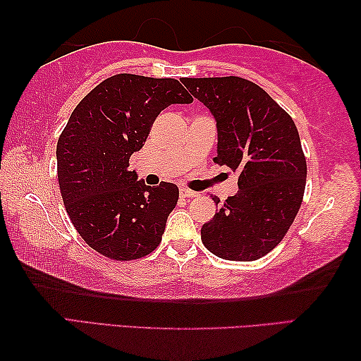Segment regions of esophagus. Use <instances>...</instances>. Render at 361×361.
Masks as SVG:
<instances>
[{"mask_svg": "<svg viewBox=\"0 0 361 361\" xmlns=\"http://www.w3.org/2000/svg\"><path fill=\"white\" fill-rule=\"evenodd\" d=\"M179 193H180V197H184V198H193V197H197V193H195L193 190H188V188H184V187L180 188Z\"/></svg>", "mask_w": 361, "mask_h": 361, "instance_id": "34e87169", "label": "esophagus"}]
</instances>
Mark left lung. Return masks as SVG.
I'll return each instance as SVG.
<instances>
[{"instance_id":"8db88e82","label":"left lung","mask_w":361,"mask_h":361,"mask_svg":"<svg viewBox=\"0 0 361 361\" xmlns=\"http://www.w3.org/2000/svg\"><path fill=\"white\" fill-rule=\"evenodd\" d=\"M182 82L216 118L214 161L240 173L238 193L202 227L203 245L227 261L261 259L283 240L302 204L307 163L298 128L250 80L222 76ZM212 200L216 206L221 202Z\"/></svg>"}]
</instances>
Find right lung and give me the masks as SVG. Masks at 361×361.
Masks as SVG:
<instances>
[{
	"instance_id": "add662e5",
	"label": "right lung",
	"mask_w": 361,
	"mask_h": 361,
	"mask_svg": "<svg viewBox=\"0 0 361 361\" xmlns=\"http://www.w3.org/2000/svg\"><path fill=\"white\" fill-rule=\"evenodd\" d=\"M193 99L174 78L120 73L76 105L57 140L61 195L76 232L94 251L133 261L157 250L179 200L171 182L145 185L129 158L149 137L159 111Z\"/></svg>"
}]
</instances>
